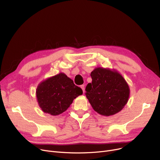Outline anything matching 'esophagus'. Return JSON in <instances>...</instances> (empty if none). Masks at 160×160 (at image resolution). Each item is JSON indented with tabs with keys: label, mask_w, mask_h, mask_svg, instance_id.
I'll list each match as a JSON object with an SVG mask.
<instances>
[{
	"label": "esophagus",
	"mask_w": 160,
	"mask_h": 160,
	"mask_svg": "<svg viewBox=\"0 0 160 160\" xmlns=\"http://www.w3.org/2000/svg\"><path fill=\"white\" fill-rule=\"evenodd\" d=\"M80 88H81V89H82L83 93H84V92H85V86H84V85H81V86H80Z\"/></svg>",
	"instance_id": "1"
}]
</instances>
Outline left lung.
Masks as SVG:
<instances>
[{"label": "left lung", "instance_id": "left-lung-1", "mask_svg": "<svg viewBox=\"0 0 160 160\" xmlns=\"http://www.w3.org/2000/svg\"><path fill=\"white\" fill-rule=\"evenodd\" d=\"M92 82L86 95L93 110L104 116L119 112L127 104L130 89L122 75L115 70L97 67L91 72Z\"/></svg>", "mask_w": 160, "mask_h": 160}]
</instances>
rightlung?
<instances>
[{
	"label": "right lung",
	"mask_w": 160,
	"mask_h": 160,
	"mask_svg": "<svg viewBox=\"0 0 160 160\" xmlns=\"http://www.w3.org/2000/svg\"><path fill=\"white\" fill-rule=\"evenodd\" d=\"M82 93V89L62 72L41 82L36 89L39 107L43 112L52 115L66 111L73 100Z\"/></svg>",
	"instance_id": "obj_1"
}]
</instances>
